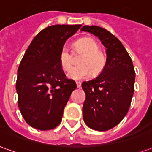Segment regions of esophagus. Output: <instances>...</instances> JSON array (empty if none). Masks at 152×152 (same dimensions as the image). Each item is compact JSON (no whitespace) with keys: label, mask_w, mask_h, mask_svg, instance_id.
Masks as SVG:
<instances>
[{"label":"esophagus","mask_w":152,"mask_h":152,"mask_svg":"<svg viewBox=\"0 0 152 152\" xmlns=\"http://www.w3.org/2000/svg\"><path fill=\"white\" fill-rule=\"evenodd\" d=\"M76 84V86H77V88H80V87H81V83L80 82H78V81H77Z\"/></svg>","instance_id":"1"}]
</instances>
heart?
Masks as SVG:
<instances>
[{
	"mask_svg": "<svg viewBox=\"0 0 152 152\" xmlns=\"http://www.w3.org/2000/svg\"><path fill=\"white\" fill-rule=\"evenodd\" d=\"M74 46L77 50L83 52L79 58L80 65L71 69L72 66V56L66 47H63L59 52L58 62L61 68L69 72L67 77L72 80H83L89 77L93 72L98 75L104 68L106 58L104 54L99 50V45L94 39L91 37L80 38L74 43Z\"/></svg>",
	"mask_w": 152,
	"mask_h": 152,
	"instance_id": "b5f03b06",
	"label": "heart"
}]
</instances>
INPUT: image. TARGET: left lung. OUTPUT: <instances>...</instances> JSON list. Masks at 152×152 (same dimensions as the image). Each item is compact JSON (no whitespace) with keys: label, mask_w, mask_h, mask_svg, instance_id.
Segmentation results:
<instances>
[{"label":"left lung","mask_w":152,"mask_h":152,"mask_svg":"<svg viewBox=\"0 0 152 152\" xmlns=\"http://www.w3.org/2000/svg\"><path fill=\"white\" fill-rule=\"evenodd\" d=\"M80 31L98 37L107 49L102 72L95 79L82 83L86 93L83 119L92 129L109 130L123 120L130 107L135 81L133 62L122 43L107 30L84 26Z\"/></svg>","instance_id":"obj_1"}]
</instances>
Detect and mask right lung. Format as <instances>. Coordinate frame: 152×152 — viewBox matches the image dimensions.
<instances>
[{
  "label": "right lung",
  "instance_id": "obj_1",
  "mask_svg": "<svg viewBox=\"0 0 152 152\" xmlns=\"http://www.w3.org/2000/svg\"><path fill=\"white\" fill-rule=\"evenodd\" d=\"M81 25H53L40 31L28 46L18 69V105L25 121L40 130L56 128L71 94L76 89L66 78L58 56L66 40Z\"/></svg>",
  "mask_w": 152,
  "mask_h": 152
}]
</instances>
